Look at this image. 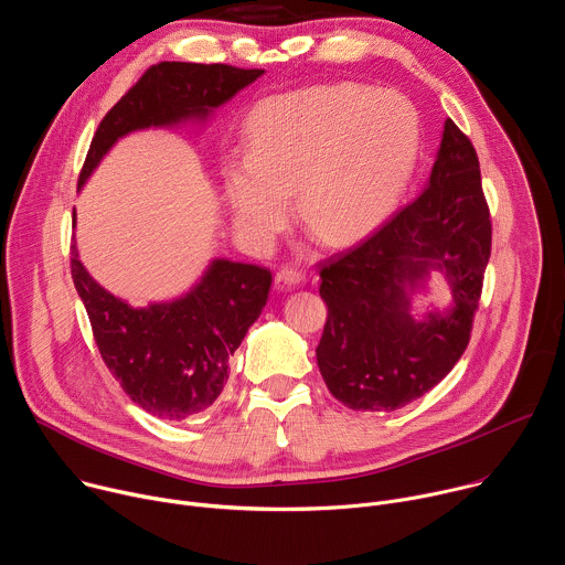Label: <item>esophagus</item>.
<instances>
[{"label": "esophagus", "mask_w": 565, "mask_h": 565, "mask_svg": "<svg viewBox=\"0 0 565 565\" xmlns=\"http://www.w3.org/2000/svg\"><path fill=\"white\" fill-rule=\"evenodd\" d=\"M303 270L301 268H297V266H281L279 270H277V275H275V284H277V288H281V290H292V288H297L299 284H303Z\"/></svg>", "instance_id": "34e87169"}]
</instances>
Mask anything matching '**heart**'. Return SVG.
Segmentation results:
<instances>
[{"label":"heart","instance_id":"1","mask_svg":"<svg viewBox=\"0 0 565 565\" xmlns=\"http://www.w3.org/2000/svg\"><path fill=\"white\" fill-rule=\"evenodd\" d=\"M418 147V116L393 92L331 85L268 98L253 114L250 151L225 166L236 225L268 241L295 190L303 218L347 241L393 207Z\"/></svg>","mask_w":565,"mask_h":565}]
</instances>
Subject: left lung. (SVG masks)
Instances as JSON below:
<instances>
[{"mask_svg": "<svg viewBox=\"0 0 565 565\" xmlns=\"http://www.w3.org/2000/svg\"><path fill=\"white\" fill-rule=\"evenodd\" d=\"M492 253L490 207L471 140L445 120L420 194L360 246L319 264L329 317L317 366L355 412H393L434 388L460 360ZM429 269L446 273L455 301L414 320L411 298Z\"/></svg>", "mask_w": 565, "mask_h": 565, "instance_id": "obj_1", "label": "left lung"}]
</instances>
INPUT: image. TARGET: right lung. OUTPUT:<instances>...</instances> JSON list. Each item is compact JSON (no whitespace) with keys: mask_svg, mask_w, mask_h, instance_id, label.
I'll return each mask as SVG.
<instances>
[{"mask_svg":"<svg viewBox=\"0 0 565 565\" xmlns=\"http://www.w3.org/2000/svg\"><path fill=\"white\" fill-rule=\"evenodd\" d=\"M262 73L194 62L149 66L100 120L77 185H85L118 138L147 127L203 122ZM71 277L107 369L131 402L166 420L196 416L221 395L230 358L262 315L273 284L264 266L214 259L188 295L134 308L87 273L75 244Z\"/></svg>","mask_w":565,"mask_h":565,"instance_id":"obj_1","label":"right lung"}]
</instances>
